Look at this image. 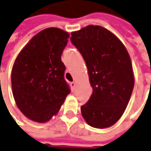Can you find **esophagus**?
I'll use <instances>...</instances> for the list:
<instances>
[{
	"label": "esophagus",
	"mask_w": 151,
	"mask_h": 151,
	"mask_svg": "<svg viewBox=\"0 0 151 151\" xmlns=\"http://www.w3.org/2000/svg\"><path fill=\"white\" fill-rule=\"evenodd\" d=\"M71 87H72V88H75V87H76V83H75V82H72V83H71Z\"/></svg>",
	"instance_id": "1"
}]
</instances>
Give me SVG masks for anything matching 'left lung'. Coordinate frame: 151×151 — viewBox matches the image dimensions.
Instances as JSON below:
<instances>
[{
	"label": "left lung",
	"instance_id": "8db88e82",
	"mask_svg": "<svg viewBox=\"0 0 151 151\" xmlns=\"http://www.w3.org/2000/svg\"><path fill=\"white\" fill-rule=\"evenodd\" d=\"M71 35L85 60L93 88L88 101L81 106L82 116L91 127H111L122 117L134 88L130 55L122 42L100 25H88Z\"/></svg>",
	"mask_w": 151,
	"mask_h": 151
}]
</instances>
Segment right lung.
<instances>
[{
	"instance_id": "right-lung-1",
	"label": "right lung",
	"mask_w": 151,
	"mask_h": 151,
	"mask_svg": "<svg viewBox=\"0 0 151 151\" xmlns=\"http://www.w3.org/2000/svg\"><path fill=\"white\" fill-rule=\"evenodd\" d=\"M68 38L69 34L61 29H45L15 58L11 71L13 97L19 111L33 122H49L70 93L61 60Z\"/></svg>"
}]
</instances>
